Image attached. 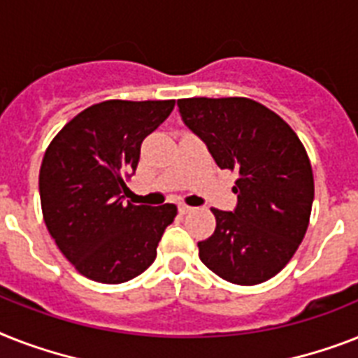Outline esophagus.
Here are the masks:
<instances>
[{
	"mask_svg": "<svg viewBox=\"0 0 358 358\" xmlns=\"http://www.w3.org/2000/svg\"><path fill=\"white\" fill-rule=\"evenodd\" d=\"M180 213L182 215H185V213H191V211H194V208H191V206H187V204H180Z\"/></svg>",
	"mask_w": 358,
	"mask_h": 358,
	"instance_id": "34e87169",
	"label": "esophagus"
}]
</instances>
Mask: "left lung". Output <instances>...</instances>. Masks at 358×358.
<instances>
[{"label": "left lung", "mask_w": 358, "mask_h": 358, "mask_svg": "<svg viewBox=\"0 0 358 358\" xmlns=\"http://www.w3.org/2000/svg\"><path fill=\"white\" fill-rule=\"evenodd\" d=\"M178 108L220 169L239 173L237 208L211 209L217 228L199 243L200 261L235 285L274 278L309 226L315 178L303 143L278 113L252 99H178Z\"/></svg>", "instance_id": "1"}]
</instances>
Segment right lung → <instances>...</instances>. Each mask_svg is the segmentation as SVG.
Instances as JSON below:
<instances>
[{"instance_id":"add662e5","label":"right lung","mask_w":358,"mask_h":358,"mask_svg":"<svg viewBox=\"0 0 358 358\" xmlns=\"http://www.w3.org/2000/svg\"><path fill=\"white\" fill-rule=\"evenodd\" d=\"M174 101H104L75 115L53 138L40 167L43 222L64 257L88 280L124 283L149 268L178 213L124 202L143 139Z\"/></svg>"}]
</instances>
